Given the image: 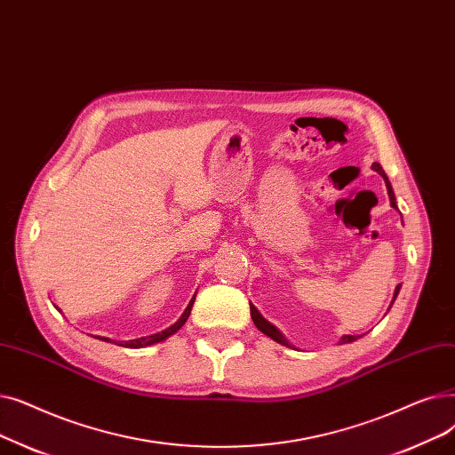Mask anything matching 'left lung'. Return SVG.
Masks as SVG:
<instances>
[{"mask_svg": "<svg viewBox=\"0 0 455 455\" xmlns=\"http://www.w3.org/2000/svg\"><path fill=\"white\" fill-rule=\"evenodd\" d=\"M372 168L378 172V174L383 178V181H385V187H387V192H388V200H391V205L395 207V209H398L396 207V198H395V190H393V187H391V181H388V178H387V174L383 172V168L379 166V163H374L372 164ZM398 292H400V285L396 287V291H395V298H393V301L396 299V296H398ZM250 315H251V320H253V323H255V328L259 330V331H263L265 335H268L272 340H275V342H279V344H283V346H291L289 342H287V339L283 337V333H281L275 326H272V323L259 313L251 304H250ZM354 340H357V337L355 335H344L342 339H340V344H348V342H354Z\"/></svg>", "mask_w": 455, "mask_h": 455, "instance_id": "left-lung-1", "label": "left lung"}]
</instances>
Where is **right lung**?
I'll use <instances>...</instances> for the list:
<instances>
[{
	"mask_svg": "<svg viewBox=\"0 0 455 455\" xmlns=\"http://www.w3.org/2000/svg\"><path fill=\"white\" fill-rule=\"evenodd\" d=\"M194 298H196V296H194ZM194 298L190 299V304L187 306V309H185V313L180 316V320H178L176 323H172L170 328H166V330H163V331H159V333L149 335V337H140V339H133V340H125V342L120 344V346H125V348H144V346L157 344V342L168 339L170 335H174V333L183 326V323L187 322V318H188V315H190V309H192V304H194ZM98 339H100V337H98ZM103 340L109 342L111 339H105V337H103Z\"/></svg>",
	"mask_w": 455,
	"mask_h": 455,
	"instance_id": "obj_1",
	"label": "right lung"
}]
</instances>
